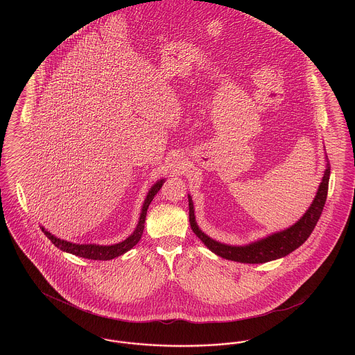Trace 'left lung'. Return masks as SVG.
<instances>
[{
  "label": "left lung",
  "mask_w": 355,
  "mask_h": 355,
  "mask_svg": "<svg viewBox=\"0 0 355 355\" xmlns=\"http://www.w3.org/2000/svg\"><path fill=\"white\" fill-rule=\"evenodd\" d=\"M326 162H327L326 169L323 171L321 184H320L313 202L309 206V209L306 210L304 216L285 230L271 233L270 236L261 238L258 241H254V242H250L248 245H242V246L222 243V242L210 238L207 234H205L200 229V226L197 225V220H196L193 200H191L190 194H187L190 226H191L193 232L196 233V236L202 241L209 250H211L218 257H222L229 261L241 262V263H265V262H270L274 259L286 257L287 254L298 249L310 236L321 217L322 210H323L326 197H327L329 178H330V165L327 161V155H326Z\"/></svg>",
  "instance_id": "1"
}]
</instances>
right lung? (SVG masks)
Instances as JSON below:
<instances>
[{
  "mask_svg": "<svg viewBox=\"0 0 355 355\" xmlns=\"http://www.w3.org/2000/svg\"><path fill=\"white\" fill-rule=\"evenodd\" d=\"M165 182V178L158 180L154 185L149 189L146 198L142 205L141 209V214H139V220L135 226V230L128 236L126 239H123L122 242L114 243V245H97V243H73L65 239L57 238L49 233L48 230H45L44 226H41V230L45 233V236H48L51 241V243L54 246H57L60 250L67 252L77 257H83L87 259H97V261H109L113 258H117L119 255L129 252L132 248H135V245L139 242L142 233H144V227H145V220H146V213H148V207L153 201L154 196L159 191V189L162 187Z\"/></svg>",
  "mask_w": 355,
  "mask_h": 355,
  "instance_id": "right-lung-1",
  "label": "right lung"
}]
</instances>
